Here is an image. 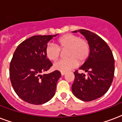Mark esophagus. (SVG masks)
<instances>
[{
    "label": "esophagus",
    "instance_id": "1",
    "mask_svg": "<svg viewBox=\"0 0 122 122\" xmlns=\"http://www.w3.org/2000/svg\"><path fill=\"white\" fill-rule=\"evenodd\" d=\"M65 74H66V72H61V74L62 75V76H64Z\"/></svg>",
    "mask_w": 122,
    "mask_h": 122
}]
</instances>
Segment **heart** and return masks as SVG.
Listing matches in <instances>:
<instances>
[{
	"instance_id": "obj_1",
	"label": "heart",
	"mask_w": 122,
	"mask_h": 122,
	"mask_svg": "<svg viewBox=\"0 0 122 122\" xmlns=\"http://www.w3.org/2000/svg\"><path fill=\"white\" fill-rule=\"evenodd\" d=\"M69 58L60 59L56 62L53 67L61 72H67L76 68L78 61L82 63L89 57L90 52V43L84 38L74 34H66L59 38L57 45L50 43L46 48V53L49 59L56 61L61 53V49H66Z\"/></svg>"
}]
</instances>
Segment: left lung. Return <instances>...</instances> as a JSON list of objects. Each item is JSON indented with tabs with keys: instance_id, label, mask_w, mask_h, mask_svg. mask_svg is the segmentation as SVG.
I'll return each mask as SVG.
<instances>
[{
	"instance_id": "obj_1",
	"label": "left lung",
	"mask_w": 122,
	"mask_h": 122,
	"mask_svg": "<svg viewBox=\"0 0 122 122\" xmlns=\"http://www.w3.org/2000/svg\"><path fill=\"white\" fill-rule=\"evenodd\" d=\"M78 31L84 35L90 43V52L79 68L87 72V76L78 71L74 72L72 90L79 99L91 101L102 97L110 88L114 74V59L108 45L99 36L85 29Z\"/></svg>"
}]
</instances>
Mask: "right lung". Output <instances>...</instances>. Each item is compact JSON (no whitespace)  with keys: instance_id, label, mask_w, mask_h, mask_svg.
I'll return each mask as SVG.
<instances>
[{"instance_id":"1","label":"right lung","mask_w":122,"mask_h":122,"mask_svg":"<svg viewBox=\"0 0 122 122\" xmlns=\"http://www.w3.org/2000/svg\"><path fill=\"white\" fill-rule=\"evenodd\" d=\"M56 35H36L20 44L10 65V78L15 92L25 102L42 105L55 95L61 72L43 74L52 66L46 48Z\"/></svg>"}]
</instances>
